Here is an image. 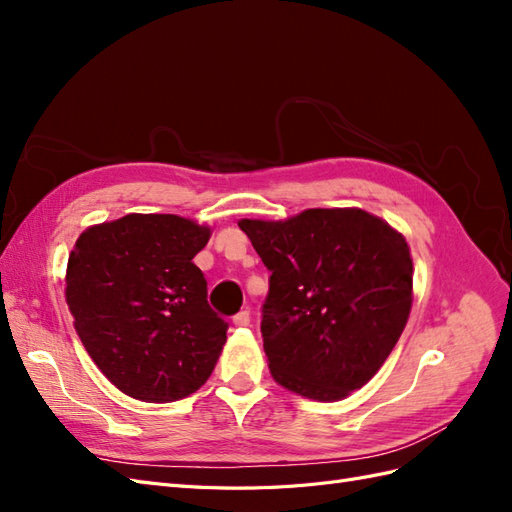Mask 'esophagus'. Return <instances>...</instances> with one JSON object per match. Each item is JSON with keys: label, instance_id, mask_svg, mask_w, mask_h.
Here are the masks:
<instances>
[{"label": "esophagus", "instance_id": "34e87169", "mask_svg": "<svg viewBox=\"0 0 512 512\" xmlns=\"http://www.w3.org/2000/svg\"><path fill=\"white\" fill-rule=\"evenodd\" d=\"M250 312H247V309H241L239 314H235L232 316V324H235V327H250Z\"/></svg>", "mask_w": 512, "mask_h": 512}]
</instances>
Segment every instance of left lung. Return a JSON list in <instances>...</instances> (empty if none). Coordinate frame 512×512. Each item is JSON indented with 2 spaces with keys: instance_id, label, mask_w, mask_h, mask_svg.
Wrapping results in <instances>:
<instances>
[{
  "instance_id": "left-lung-1",
  "label": "left lung",
  "mask_w": 512,
  "mask_h": 512,
  "mask_svg": "<svg viewBox=\"0 0 512 512\" xmlns=\"http://www.w3.org/2000/svg\"><path fill=\"white\" fill-rule=\"evenodd\" d=\"M239 228L271 271L260 331L273 380L318 401L361 389L410 316L404 235L363 209H307Z\"/></svg>"
}]
</instances>
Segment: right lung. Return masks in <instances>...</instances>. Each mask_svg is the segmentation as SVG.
I'll return each instance as SVG.
<instances>
[{
  "instance_id": "add662e5",
  "label": "right lung",
  "mask_w": 512,
  "mask_h": 512,
  "mask_svg": "<svg viewBox=\"0 0 512 512\" xmlns=\"http://www.w3.org/2000/svg\"><path fill=\"white\" fill-rule=\"evenodd\" d=\"M209 226L170 213H130L87 228L68 258L66 303L85 350L121 393L149 404L207 382L226 329L192 258Z\"/></svg>"
}]
</instances>
